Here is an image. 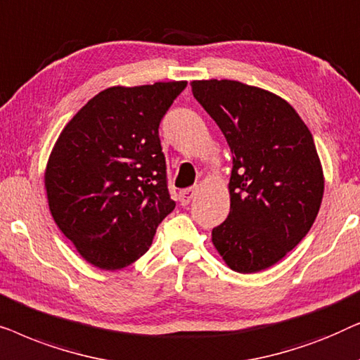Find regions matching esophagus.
Listing matches in <instances>:
<instances>
[{
  "label": "esophagus",
  "mask_w": 360,
  "mask_h": 360,
  "mask_svg": "<svg viewBox=\"0 0 360 360\" xmlns=\"http://www.w3.org/2000/svg\"><path fill=\"white\" fill-rule=\"evenodd\" d=\"M196 193H198V188H196V186H191V188L181 190L180 195H179L180 196V203L181 205H188L190 201L195 198Z\"/></svg>",
  "instance_id": "1"
}]
</instances>
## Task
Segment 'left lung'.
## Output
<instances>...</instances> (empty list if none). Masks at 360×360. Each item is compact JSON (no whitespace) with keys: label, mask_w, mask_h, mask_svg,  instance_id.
<instances>
[{"label":"left lung","mask_w":360,"mask_h":360,"mask_svg":"<svg viewBox=\"0 0 360 360\" xmlns=\"http://www.w3.org/2000/svg\"><path fill=\"white\" fill-rule=\"evenodd\" d=\"M191 91L233 152L231 210L211 233L229 269L255 274L308 234L324 176L307 124L283 98L236 80H195Z\"/></svg>","instance_id":"left-lung-1"}]
</instances>
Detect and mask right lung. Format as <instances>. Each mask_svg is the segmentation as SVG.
<instances>
[{"instance_id": "obj_1", "label": "right lung", "mask_w": 360, "mask_h": 360, "mask_svg": "<svg viewBox=\"0 0 360 360\" xmlns=\"http://www.w3.org/2000/svg\"><path fill=\"white\" fill-rule=\"evenodd\" d=\"M185 86L106 88L68 121L53 146L44 175L52 218L98 269L136 262L175 208L159 124Z\"/></svg>"}]
</instances>
